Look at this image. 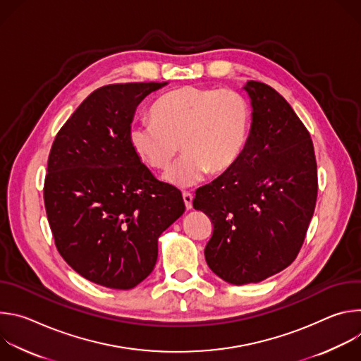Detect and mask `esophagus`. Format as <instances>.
<instances>
[{"label": "esophagus", "instance_id": "obj_1", "mask_svg": "<svg viewBox=\"0 0 361 361\" xmlns=\"http://www.w3.org/2000/svg\"><path fill=\"white\" fill-rule=\"evenodd\" d=\"M192 194L191 192H187V191H184L183 192V201H184V204H185V207L187 209H191V204H192Z\"/></svg>", "mask_w": 361, "mask_h": 361}]
</instances>
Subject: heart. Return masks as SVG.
I'll use <instances>...</instances> for the list:
<instances>
[{
    "instance_id": "obj_1",
    "label": "heart",
    "mask_w": 361,
    "mask_h": 361,
    "mask_svg": "<svg viewBox=\"0 0 361 361\" xmlns=\"http://www.w3.org/2000/svg\"><path fill=\"white\" fill-rule=\"evenodd\" d=\"M202 131L204 135H209V137H213L214 134H217V128L216 127H202L200 128ZM220 138L226 147V149L233 154V156H235V152L238 151V147H240V140L237 135L234 134H230V133H226L224 130H220Z\"/></svg>"
}]
</instances>
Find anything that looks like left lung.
Here are the masks:
<instances>
[{"label": "left lung", "instance_id": "8db88e82", "mask_svg": "<svg viewBox=\"0 0 361 361\" xmlns=\"http://www.w3.org/2000/svg\"><path fill=\"white\" fill-rule=\"evenodd\" d=\"M163 85L97 88L49 149L44 204L56 247L80 276L109 288L147 279L160 234L184 213L181 191L154 177L131 142L137 106Z\"/></svg>", "mask_w": 361, "mask_h": 361}]
</instances>
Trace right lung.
I'll list each match as a JSON object with an SVG mask.
<instances>
[{"instance_id":"add662e5","label":"right lung","mask_w":361,"mask_h":361,"mask_svg":"<svg viewBox=\"0 0 361 361\" xmlns=\"http://www.w3.org/2000/svg\"><path fill=\"white\" fill-rule=\"evenodd\" d=\"M244 90L252 107L248 140L230 169L192 200L214 227L204 250L209 267L237 286L295 260L319 188L312 137L284 97L259 81Z\"/></svg>"}]
</instances>
